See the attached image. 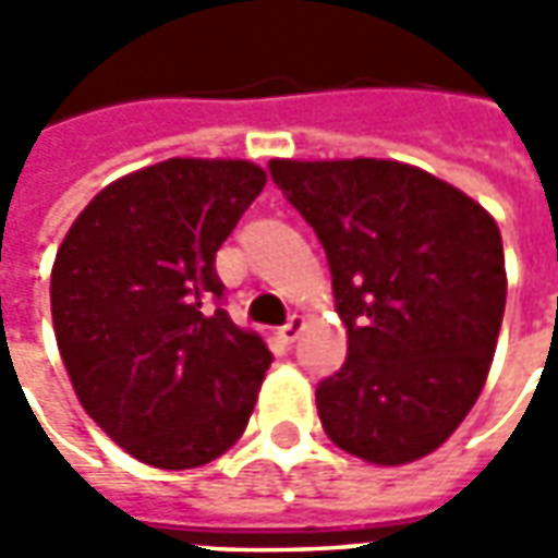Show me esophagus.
Here are the masks:
<instances>
[{"instance_id":"1","label":"esophagus","mask_w":558,"mask_h":558,"mask_svg":"<svg viewBox=\"0 0 558 558\" xmlns=\"http://www.w3.org/2000/svg\"><path fill=\"white\" fill-rule=\"evenodd\" d=\"M304 326H307V323H304V316H291L289 323H286V326H282L279 332H276V338H279V341H282V344L289 348V344H294V338L304 332Z\"/></svg>"}]
</instances>
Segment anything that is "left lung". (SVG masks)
Segmentation results:
<instances>
[{"mask_svg":"<svg viewBox=\"0 0 558 558\" xmlns=\"http://www.w3.org/2000/svg\"><path fill=\"white\" fill-rule=\"evenodd\" d=\"M269 173L326 247L348 326L344 366L316 388L326 435L373 465L435 453L482 395L504 323L494 217L413 163L272 158Z\"/></svg>","mask_w":558,"mask_h":558,"instance_id":"obj_1","label":"left lung"}]
</instances>
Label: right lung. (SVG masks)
Listing matches in <instances>:
<instances>
[{"mask_svg": "<svg viewBox=\"0 0 558 558\" xmlns=\"http://www.w3.org/2000/svg\"><path fill=\"white\" fill-rule=\"evenodd\" d=\"M267 185L229 158H170L105 185L52 264V326L83 410L130 457L198 469L242 438L264 338L220 301L214 257Z\"/></svg>", "mask_w": 558, "mask_h": 558, "instance_id": "1", "label": "right lung"}]
</instances>
